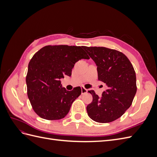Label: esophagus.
Here are the masks:
<instances>
[{
    "label": "esophagus",
    "mask_w": 157,
    "mask_h": 157,
    "mask_svg": "<svg viewBox=\"0 0 157 157\" xmlns=\"http://www.w3.org/2000/svg\"><path fill=\"white\" fill-rule=\"evenodd\" d=\"M87 92H88V90H87V89L84 88V87H82V88H81V94H85V93H86Z\"/></svg>",
    "instance_id": "esophagus-1"
}]
</instances>
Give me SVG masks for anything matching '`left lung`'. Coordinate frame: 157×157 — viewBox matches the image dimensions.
<instances>
[{
    "label": "left lung",
    "instance_id": "left-lung-1",
    "mask_svg": "<svg viewBox=\"0 0 157 157\" xmlns=\"http://www.w3.org/2000/svg\"><path fill=\"white\" fill-rule=\"evenodd\" d=\"M82 48L97 65L98 80L107 86L101 98L94 90L88 91L93 100L86 107L88 115L97 122H113L132 105L137 91L134 69L127 57L119 51L105 47Z\"/></svg>",
    "mask_w": 157,
    "mask_h": 157
}]
</instances>
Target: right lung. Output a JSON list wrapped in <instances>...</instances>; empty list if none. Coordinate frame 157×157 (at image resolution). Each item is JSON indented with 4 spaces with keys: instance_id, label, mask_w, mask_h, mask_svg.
<instances>
[{
    "instance_id": "obj_1",
    "label": "right lung",
    "mask_w": 157,
    "mask_h": 157,
    "mask_svg": "<svg viewBox=\"0 0 157 157\" xmlns=\"http://www.w3.org/2000/svg\"><path fill=\"white\" fill-rule=\"evenodd\" d=\"M90 59L80 46H46L33 56L26 77L27 96L34 111L46 120H59L81 94L80 87L68 91L60 79L71 76L75 63Z\"/></svg>"
}]
</instances>
